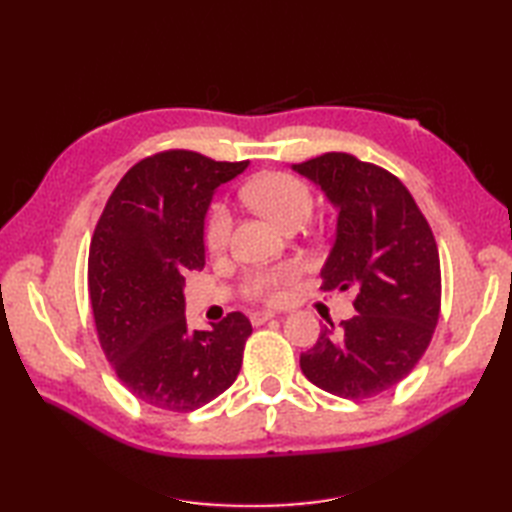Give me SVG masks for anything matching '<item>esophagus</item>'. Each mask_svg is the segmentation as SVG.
I'll return each mask as SVG.
<instances>
[{
    "label": "esophagus",
    "instance_id": "obj_1",
    "mask_svg": "<svg viewBox=\"0 0 512 512\" xmlns=\"http://www.w3.org/2000/svg\"><path fill=\"white\" fill-rule=\"evenodd\" d=\"M275 317H277V314L275 312H268V310H257V312H250L248 314V319H250V323H253V325H262V323L275 319Z\"/></svg>",
    "mask_w": 512,
    "mask_h": 512
}]
</instances>
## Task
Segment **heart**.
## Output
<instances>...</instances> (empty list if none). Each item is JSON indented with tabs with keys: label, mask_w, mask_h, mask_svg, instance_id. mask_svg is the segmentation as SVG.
I'll return each mask as SVG.
<instances>
[{
	"label": "heart",
	"mask_w": 512,
	"mask_h": 512,
	"mask_svg": "<svg viewBox=\"0 0 512 512\" xmlns=\"http://www.w3.org/2000/svg\"><path fill=\"white\" fill-rule=\"evenodd\" d=\"M242 195L257 213L268 217L279 228H286L292 222H306L312 213L310 189L288 173L259 176L246 184ZM228 235H231V213L224 204H213L204 228L206 248L211 253H220L228 244ZM299 273L301 268L295 262L248 270L242 279V292L244 297L253 301L275 303L284 297L288 286L295 284Z\"/></svg>",
	"instance_id": "obj_1"
}]
</instances>
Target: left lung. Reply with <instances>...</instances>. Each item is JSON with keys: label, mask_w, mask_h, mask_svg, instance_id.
Wrapping results in <instances>:
<instances>
[{"label": "left lung", "mask_w": 512, "mask_h": 512, "mask_svg": "<svg viewBox=\"0 0 512 512\" xmlns=\"http://www.w3.org/2000/svg\"><path fill=\"white\" fill-rule=\"evenodd\" d=\"M339 211L323 290H352L354 314L321 330L299 358L312 385L347 400L385 394L431 343L440 317V257L431 226L396 176L332 151L292 165Z\"/></svg>", "instance_id": "left-lung-1"}]
</instances>
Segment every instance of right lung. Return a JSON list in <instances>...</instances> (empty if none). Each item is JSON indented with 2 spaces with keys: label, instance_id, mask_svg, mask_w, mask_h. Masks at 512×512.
Returning a JSON list of instances; mask_svg holds the SVG:
<instances>
[{
  "label": "right lung",
  "instance_id": "add662e5",
  "mask_svg": "<svg viewBox=\"0 0 512 512\" xmlns=\"http://www.w3.org/2000/svg\"><path fill=\"white\" fill-rule=\"evenodd\" d=\"M248 167L169 149L116 184L88 259V290L107 361L151 407L195 411L235 383L253 325L231 312L189 330L184 275L204 268V217L215 189Z\"/></svg>",
  "mask_w": 512,
  "mask_h": 512
}]
</instances>
